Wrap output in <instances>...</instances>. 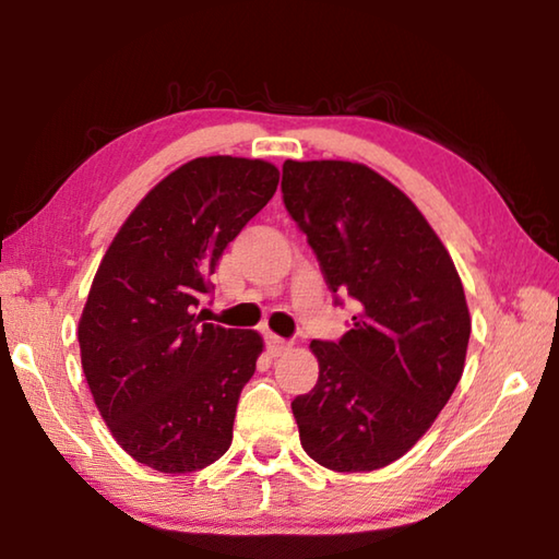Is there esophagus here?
Listing matches in <instances>:
<instances>
[{
  "label": "esophagus",
  "instance_id": "34e87169",
  "mask_svg": "<svg viewBox=\"0 0 559 559\" xmlns=\"http://www.w3.org/2000/svg\"><path fill=\"white\" fill-rule=\"evenodd\" d=\"M266 345H269V353L273 355V357H278V355H283L286 353V349L290 347V343L288 340H283V337H278V335H266Z\"/></svg>",
  "mask_w": 559,
  "mask_h": 559
}]
</instances>
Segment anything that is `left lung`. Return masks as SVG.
I'll list each match as a JSON object with an SVG mask.
<instances>
[{"label": "left lung", "instance_id": "left-lung-1", "mask_svg": "<svg viewBox=\"0 0 559 559\" xmlns=\"http://www.w3.org/2000/svg\"><path fill=\"white\" fill-rule=\"evenodd\" d=\"M281 192L337 306L357 302L337 343H310L318 384L290 402L300 447L330 471L384 468L463 374L471 318L456 266L409 197L370 167L286 159Z\"/></svg>", "mask_w": 559, "mask_h": 559}]
</instances>
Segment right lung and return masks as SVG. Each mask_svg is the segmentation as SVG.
Masks as SVG:
<instances>
[{
    "mask_svg": "<svg viewBox=\"0 0 559 559\" xmlns=\"http://www.w3.org/2000/svg\"><path fill=\"white\" fill-rule=\"evenodd\" d=\"M276 187L278 169L263 159L197 157L150 189L108 246L79 323L81 365L138 463L192 473L231 447L263 340L204 323L197 308L224 249Z\"/></svg>",
    "mask_w": 559,
    "mask_h": 559,
    "instance_id": "right-lung-1",
    "label": "right lung"
}]
</instances>
